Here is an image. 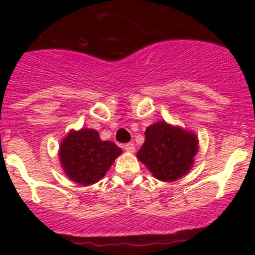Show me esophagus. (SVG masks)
<instances>
[{
  "label": "esophagus",
  "mask_w": 255,
  "mask_h": 255,
  "mask_svg": "<svg viewBox=\"0 0 255 255\" xmlns=\"http://www.w3.org/2000/svg\"><path fill=\"white\" fill-rule=\"evenodd\" d=\"M124 149H125L126 152H129V153L135 152V145H134V143H126L125 145H124Z\"/></svg>",
  "instance_id": "34e87169"
}]
</instances>
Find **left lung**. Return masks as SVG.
Instances as JSON below:
<instances>
[{
	"mask_svg": "<svg viewBox=\"0 0 255 255\" xmlns=\"http://www.w3.org/2000/svg\"><path fill=\"white\" fill-rule=\"evenodd\" d=\"M197 152L194 134L159 121L145 130L138 158L158 180L175 181L190 170Z\"/></svg>",
	"mask_w": 255,
	"mask_h": 255,
	"instance_id": "8db88e82",
	"label": "left lung"
}]
</instances>
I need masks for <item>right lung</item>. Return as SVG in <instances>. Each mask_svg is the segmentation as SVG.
Masks as SVG:
<instances>
[{
  "mask_svg": "<svg viewBox=\"0 0 255 255\" xmlns=\"http://www.w3.org/2000/svg\"><path fill=\"white\" fill-rule=\"evenodd\" d=\"M121 149L112 141H102L96 130L71 131L60 147L61 166L67 176L82 185L102 179Z\"/></svg>",
  "mask_w": 255,
  "mask_h": 255,
  "instance_id": "right-lung-1",
  "label": "right lung"
}]
</instances>
